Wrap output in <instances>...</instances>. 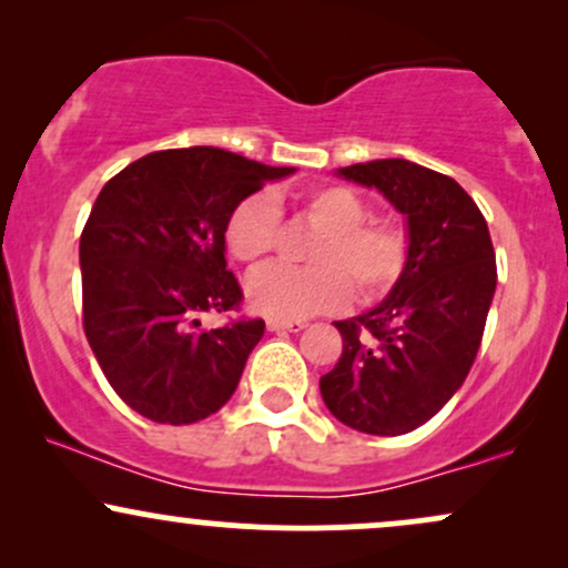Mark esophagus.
I'll use <instances>...</instances> for the list:
<instances>
[{
	"label": "esophagus",
	"mask_w": 568,
	"mask_h": 568,
	"mask_svg": "<svg viewBox=\"0 0 568 568\" xmlns=\"http://www.w3.org/2000/svg\"><path fill=\"white\" fill-rule=\"evenodd\" d=\"M304 325V321H277V317H270V321H266V328L270 331H302Z\"/></svg>",
	"instance_id": "1"
}]
</instances>
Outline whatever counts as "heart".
Masks as SVG:
<instances>
[{
  "mask_svg": "<svg viewBox=\"0 0 568 568\" xmlns=\"http://www.w3.org/2000/svg\"><path fill=\"white\" fill-rule=\"evenodd\" d=\"M304 219L321 230L306 245L304 266L275 264L258 270L245 285L247 302L277 321L334 312L352 298L376 302L406 275L410 232L400 219L368 213V202L355 189L317 184L298 200ZM280 207L264 192L247 194L232 207L224 224V243L237 262L262 264L277 247Z\"/></svg>",
  "mask_w": 568,
  "mask_h": 568,
  "instance_id": "heart-1",
  "label": "heart"
}]
</instances>
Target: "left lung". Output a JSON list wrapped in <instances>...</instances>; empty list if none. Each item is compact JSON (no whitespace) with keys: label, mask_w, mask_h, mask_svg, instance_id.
I'll return each mask as SVG.
<instances>
[{"label":"left lung","mask_w":568,"mask_h":568,"mask_svg":"<svg viewBox=\"0 0 568 568\" xmlns=\"http://www.w3.org/2000/svg\"><path fill=\"white\" fill-rule=\"evenodd\" d=\"M338 173L376 186L406 213L410 262L376 310L334 323L342 357L321 376V395L352 429L406 435L470 374L497 288L491 234L452 175L408 160L357 162Z\"/></svg>","instance_id":"left-lung-1"}]
</instances>
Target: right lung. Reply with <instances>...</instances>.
<instances>
[{"instance_id": "obj_1", "label": "right lung", "mask_w": 568, "mask_h": 568, "mask_svg": "<svg viewBox=\"0 0 568 568\" xmlns=\"http://www.w3.org/2000/svg\"><path fill=\"white\" fill-rule=\"evenodd\" d=\"M288 173L216 146L162 149L98 194L80 237L84 336L114 393L146 419L194 425L237 389L264 321L202 328L200 315L240 312L224 224L240 200Z\"/></svg>"}]
</instances>
